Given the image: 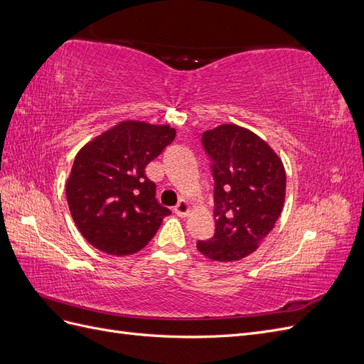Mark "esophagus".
<instances>
[{
  "label": "esophagus",
  "mask_w": 364,
  "mask_h": 364,
  "mask_svg": "<svg viewBox=\"0 0 364 364\" xmlns=\"http://www.w3.org/2000/svg\"><path fill=\"white\" fill-rule=\"evenodd\" d=\"M173 211H174L176 214H178L179 217H186V215H188V213H190V203L182 199L178 205L174 206Z\"/></svg>",
  "instance_id": "34e87169"
}]
</instances>
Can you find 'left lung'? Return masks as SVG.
<instances>
[{
    "mask_svg": "<svg viewBox=\"0 0 364 364\" xmlns=\"http://www.w3.org/2000/svg\"><path fill=\"white\" fill-rule=\"evenodd\" d=\"M202 146L214 178L215 232L197 249L213 261H237L258 249L282 213L284 165L266 141L237 124L203 132Z\"/></svg>",
    "mask_w": 364,
    "mask_h": 364,
    "instance_id": "obj_1",
    "label": "left lung"
}]
</instances>
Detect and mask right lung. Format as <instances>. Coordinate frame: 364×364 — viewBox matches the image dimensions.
Here are the masks:
<instances>
[{
	"label": "right lung",
	"instance_id": "add662e5",
	"mask_svg": "<svg viewBox=\"0 0 364 364\" xmlns=\"http://www.w3.org/2000/svg\"><path fill=\"white\" fill-rule=\"evenodd\" d=\"M176 130L123 121L77 153L67 182L74 223L87 243L107 255L139 252L171 214L156 200L147 164L171 144Z\"/></svg>",
	"mask_w": 364,
	"mask_h": 364
}]
</instances>
